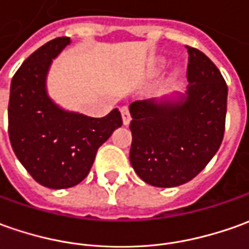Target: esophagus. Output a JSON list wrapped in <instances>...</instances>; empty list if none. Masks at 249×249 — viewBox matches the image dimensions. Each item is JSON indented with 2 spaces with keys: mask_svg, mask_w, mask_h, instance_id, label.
Listing matches in <instances>:
<instances>
[{
  "mask_svg": "<svg viewBox=\"0 0 249 249\" xmlns=\"http://www.w3.org/2000/svg\"><path fill=\"white\" fill-rule=\"evenodd\" d=\"M121 116H123L124 125H128L131 123V113H129V107L128 106H123L121 107Z\"/></svg>",
  "mask_w": 249,
  "mask_h": 249,
  "instance_id": "esophagus-1",
  "label": "esophagus"
}]
</instances>
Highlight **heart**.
I'll use <instances>...</instances> for the list:
<instances>
[{"label":"heart","mask_w":249,"mask_h":249,"mask_svg":"<svg viewBox=\"0 0 249 249\" xmlns=\"http://www.w3.org/2000/svg\"><path fill=\"white\" fill-rule=\"evenodd\" d=\"M163 65H165V61L163 60L158 61V69H162V68H163Z\"/></svg>","instance_id":"obj_1"}]
</instances>
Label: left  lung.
Listing matches in <instances>:
<instances>
[{
  "label": "left lung",
  "instance_id": "1",
  "mask_svg": "<svg viewBox=\"0 0 249 249\" xmlns=\"http://www.w3.org/2000/svg\"><path fill=\"white\" fill-rule=\"evenodd\" d=\"M187 49L185 94L129 105L131 165L143 181L160 188L191 181L224 139L228 86L206 54L195 47Z\"/></svg>",
  "mask_w": 249,
  "mask_h": 249
}]
</instances>
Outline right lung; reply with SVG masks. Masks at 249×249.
Masks as SVG:
<instances>
[{"label": "right lung", "instance_id": "obj_1", "mask_svg": "<svg viewBox=\"0 0 249 249\" xmlns=\"http://www.w3.org/2000/svg\"><path fill=\"white\" fill-rule=\"evenodd\" d=\"M71 43L61 36L40 46L23 62L11 83L8 132L21 165L40 185L75 187L94 163L96 151L123 125L118 109L102 118L61 109L46 91L52 61Z\"/></svg>", "mask_w": 249, "mask_h": 249}]
</instances>
